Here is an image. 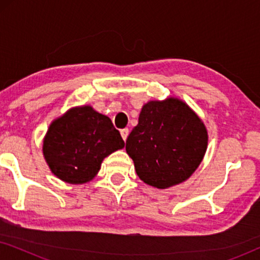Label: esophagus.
Listing matches in <instances>:
<instances>
[{
  "label": "esophagus",
  "instance_id": "obj_1",
  "mask_svg": "<svg viewBox=\"0 0 260 260\" xmlns=\"http://www.w3.org/2000/svg\"><path fill=\"white\" fill-rule=\"evenodd\" d=\"M129 133H130L129 129H126V127H125V129L120 130V136H122V138H123L124 141H126L127 136H129Z\"/></svg>",
  "mask_w": 260,
  "mask_h": 260
}]
</instances>
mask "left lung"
<instances>
[{
	"instance_id": "8db88e82",
	"label": "left lung",
	"mask_w": 260,
	"mask_h": 260,
	"mask_svg": "<svg viewBox=\"0 0 260 260\" xmlns=\"http://www.w3.org/2000/svg\"><path fill=\"white\" fill-rule=\"evenodd\" d=\"M208 134L197 113L179 98L143 105L125 150L144 183L158 189L189 179L207 150Z\"/></svg>"
}]
</instances>
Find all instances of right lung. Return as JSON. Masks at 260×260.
I'll return each mask as SVG.
<instances>
[{
  "instance_id": "1",
  "label": "right lung",
  "mask_w": 260,
  "mask_h": 260,
  "mask_svg": "<svg viewBox=\"0 0 260 260\" xmlns=\"http://www.w3.org/2000/svg\"><path fill=\"white\" fill-rule=\"evenodd\" d=\"M124 145L108 116L83 105L71 108L53 120L44 138L42 152L58 179L83 184L94 179L103 159Z\"/></svg>"
}]
</instances>
